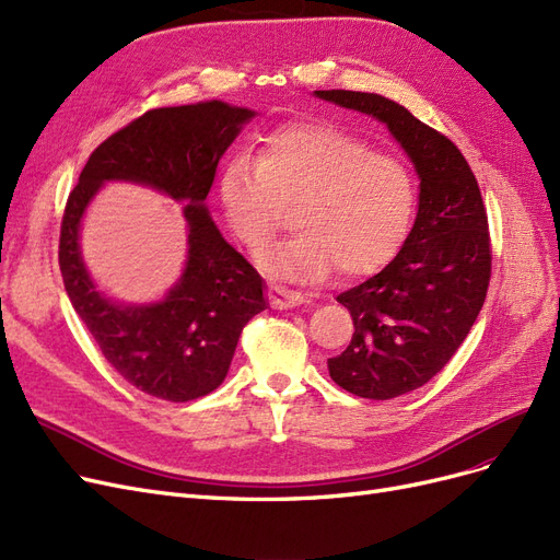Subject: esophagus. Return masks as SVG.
Listing matches in <instances>:
<instances>
[{"instance_id": "1", "label": "esophagus", "mask_w": 560, "mask_h": 560, "mask_svg": "<svg viewBox=\"0 0 560 560\" xmlns=\"http://www.w3.org/2000/svg\"><path fill=\"white\" fill-rule=\"evenodd\" d=\"M267 300L275 306V310H291V306H298L304 302V298L300 293L291 291V288H285V285H277V283L267 288Z\"/></svg>"}]
</instances>
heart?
<instances>
[{"label": "heart", "instance_id": "1", "mask_svg": "<svg viewBox=\"0 0 560 560\" xmlns=\"http://www.w3.org/2000/svg\"><path fill=\"white\" fill-rule=\"evenodd\" d=\"M230 230L260 256L293 207L295 234L260 258L269 272L320 281L332 269L358 279L382 269L409 230L417 186L402 160L328 120H295L258 151L232 158L219 182Z\"/></svg>", "mask_w": 560, "mask_h": 560}]
</instances>
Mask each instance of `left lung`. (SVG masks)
Here are the masks:
<instances>
[{"label": "left lung", "instance_id": "left-lung-1", "mask_svg": "<svg viewBox=\"0 0 560 560\" xmlns=\"http://www.w3.org/2000/svg\"><path fill=\"white\" fill-rule=\"evenodd\" d=\"M316 95L386 122L421 178L419 213L400 254L337 295L355 330L351 345L328 358L337 386L390 400L428 384L475 326L491 281L489 215L456 143L402 104L355 90Z\"/></svg>", "mask_w": 560, "mask_h": 560}]
</instances>
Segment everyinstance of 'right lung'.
<instances>
[{"mask_svg": "<svg viewBox=\"0 0 560 560\" xmlns=\"http://www.w3.org/2000/svg\"><path fill=\"white\" fill-rule=\"evenodd\" d=\"M250 116L215 100L147 112L90 153L67 197L58 262L71 306L106 363L160 400L188 402L219 388L244 326L267 310L262 277L221 237L205 207L221 155ZM112 177L189 202L187 272L165 303L118 307L86 279L78 254L80 215L98 184Z\"/></svg>", "mask_w": 560, "mask_h": 560, "instance_id": "right-lung-1", "label": "right lung"}]
</instances>
